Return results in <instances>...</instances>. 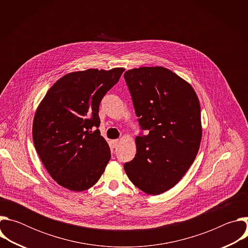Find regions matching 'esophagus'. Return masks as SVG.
Instances as JSON below:
<instances>
[{
	"instance_id": "obj_1",
	"label": "esophagus",
	"mask_w": 248,
	"mask_h": 248,
	"mask_svg": "<svg viewBox=\"0 0 248 248\" xmlns=\"http://www.w3.org/2000/svg\"><path fill=\"white\" fill-rule=\"evenodd\" d=\"M120 143H121V141H120L119 139H116V140H113V141H112V144H113V147H114V148H118L119 145H120Z\"/></svg>"
}]
</instances>
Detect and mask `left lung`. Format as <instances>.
<instances>
[{"label": "left lung", "mask_w": 248, "mask_h": 248, "mask_svg": "<svg viewBox=\"0 0 248 248\" xmlns=\"http://www.w3.org/2000/svg\"><path fill=\"white\" fill-rule=\"evenodd\" d=\"M124 79L138 122L147 136H136V155L124 168L130 182L151 195L178 184L198 153L201 110L192 86L163 66L128 69Z\"/></svg>", "instance_id": "obj_1"}]
</instances>
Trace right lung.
Here are the masks:
<instances>
[{
    "label": "right lung",
    "mask_w": 248,
    "mask_h": 248,
    "mask_svg": "<svg viewBox=\"0 0 248 248\" xmlns=\"http://www.w3.org/2000/svg\"><path fill=\"white\" fill-rule=\"evenodd\" d=\"M123 67L70 73L48 90L35 112L32 137L44 167L62 187L83 191L101 178L111 159L99 129V105Z\"/></svg>",
    "instance_id": "right-lung-1"
}]
</instances>
